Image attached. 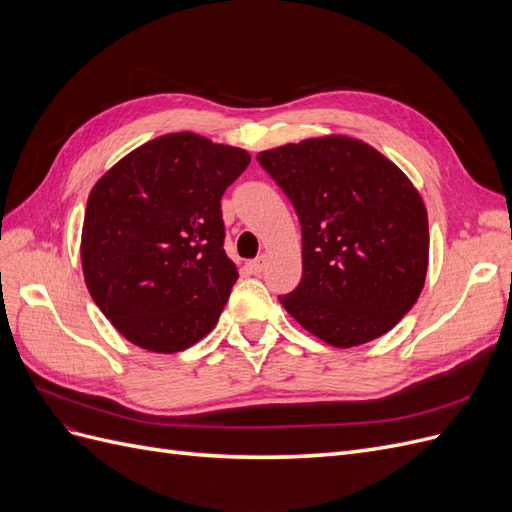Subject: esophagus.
Returning a JSON list of instances; mask_svg holds the SVG:
<instances>
[{"label": "esophagus", "instance_id": "1", "mask_svg": "<svg viewBox=\"0 0 512 512\" xmlns=\"http://www.w3.org/2000/svg\"><path fill=\"white\" fill-rule=\"evenodd\" d=\"M247 267H250V271H252L254 275L262 273V271H265V267H267V256L262 254V256H258V258H254Z\"/></svg>", "mask_w": 512, "mask_h": 512}]
</instances>
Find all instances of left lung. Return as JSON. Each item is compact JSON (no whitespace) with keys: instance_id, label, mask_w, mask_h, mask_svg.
Returning a JSON list of instances; mask_svg holds the SVG:
<instances>
[{"instance_id":"left-lung-1","label":"left lung","mask_w":512,"mask_h":512,"mask_svg":"<svg viewBox=\"0 0 512 512\" xmlns=\"http://www.w3.org/2000/svg\"><path fill=\"white\" fill-rule=\"evenodd\" d=\"M301 222L303 277L286 312L337 348L371 342L423 290L429 224L423 198L382 153L346 136L258 153Z\"/></svg>"}]
</instances>
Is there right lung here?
I'll return each mask as SVG.
<instances>
[{
    "label": "right lung",
    "mask_w": 512,
    "mask_h": 512,
    "mask_svg": "<svg viewBox=\"0 0 512 512\" xmlns=\"http://www.w3.org/2000/svg\"><path fill=\"white\" fill-rule=\"evenodd\" d=\"M247 164L243 149L179 132L134 149L94 185L85 284L128 342L170 354L215 327L239 277L220 200Z\"/></svg>",
    "instance_id": "add662e5"
}]
</instances>
